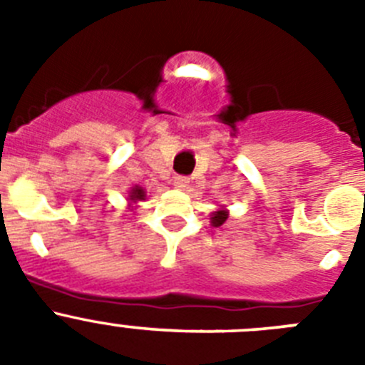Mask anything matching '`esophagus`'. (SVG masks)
Listing matches in <instances>:
<instances>
[{"instance_id":"esophagus-1","label":"esophagus","mask_w":365,"mask_h":365,"mask_svg":"<svg viewBox=\"0 0 365 365\" xmlns=\"http://www.w3.org/2000/svg\"><path fill=\"white\" fill-rule=\"evenodd\" d=\"M188 185H190V179H188V177H185V175H177L175 179H173V186H175V188H179V190L188 188Z\"/></svg>"}]
</instances>
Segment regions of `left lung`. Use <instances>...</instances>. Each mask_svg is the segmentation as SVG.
Listing matches in <instances>:
<instances>
[{
	"instance_id": "1",
	"label": "left lung",
	"mask_w": 365,
	"mask_h": 365,
	"mask_svg": "<svg viewBox=\"0 0 365 365\" xmlns=\"http://www.w3.org/2000/svg\"><path fill=\"white\" fill-rule=\"evenodd\" d=\"M227 217H228L227 212H225V210H219V212H215L214 217H212V222H214L215 227H221L222 222L227 221Z\"/></svg>"
}]
</instances>
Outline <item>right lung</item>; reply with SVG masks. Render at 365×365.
<instances>
[{
	"label": "right lung",
	"instance_id": "add662e5",
	"mask_svg": "<svg viewBox=\"0 0 365 365\" xmlns=\"http://www.w3.org/2000/svg\"><path fill=\"white\" fill-rule=\"evenodd\" d=\"M131 201H137V199H144L146 197V193H144L143 188H133L131 190Z\"/></svg>",
	"mask_w": 365,
	"mask_h": 365
}]
</instances>
